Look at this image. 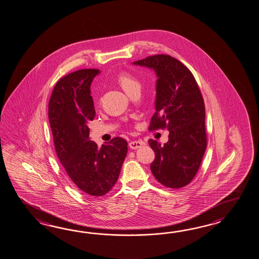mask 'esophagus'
Here are the masks:
<instances>
[{
	"mask_svg": "<svg viewBox=\"0 0 259 259\" xmlns=\"http://www.w3.org/2000/svg\"><path fill=\"white\" fill-rule=\"evenodd\" d=\"M143 144H144V142L141 141V140H135V141H131L129 143V147L133 149V150H136V149H138L139 147H141Z\"/></svg>",
	"mask_w": 259,
	"mask_h": 259,
	"instance_id": "34e87169",
	"label": "esophagus"
}]
</instances>
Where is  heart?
<instances>
[{"mask_svg":"<svg viewBox=\"0 0 259 259\" xmlns=\"http://www.w3.org/2000/svg\"><path fill=\"white\" fill-rule=\"evenodd\" d=\"M118 81L120 84V86L123 88V90L126 92L127 94L130 93L133 89L136 87H139V81L133 76L131 73L129 72H121L118 76Z\"/></svg>","mask_w":259,"mask_h":259,"instance_id":"1","label":"heart"}]
</instances>
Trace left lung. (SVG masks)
<instances>
[{"label": "left lung", "instance_id": "obj_1", "mask_svg": "<svg viewBox=\"0 0 259 259\" xmlns=\"http://www.w3.org/2000/svg\"><path fill=\"white\" fill-rule=\"evenodd\" d=\"M134 64L155 71V113L150 131L166 128L168 141L150 139L155 152L151 170L159 183L179 189L189 184L199 169L207 148L205 105L196 78L183 63L165 54L149 56Z\"/></svg>", "mask_w": 259, "mask_h": 259}]
</instances>
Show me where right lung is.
<instances>
[{
	"label": "right lung",
	"mask_w": 259,
	"mask_h": 259,
	"mask_svg": "<svg viewBox=\"0 0 259 259\" xmlns=\"http://www.w3.org/2000/svg\"><path fill=\"white\" fill-rule=\"evenodd\" d=\"M99 69H80L63 76L52 91L49 119L58 158L76 187L91 197L112 189L127 154V142L114 138L98 148L89 139L95 119L91 83Z\"/></svg>",
	"instance_id": "add662e5"
}]
</instances>
